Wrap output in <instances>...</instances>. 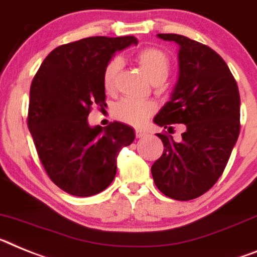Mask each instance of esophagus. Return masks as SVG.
Instances as JSON below:
<instances>
[{
    "label": "esophagus",
    "mask_w": 257,
    "mask_h": 257,
    "mask_svg": "<svg viewBox=\"0 0 257 257\" xmlns=\"http://www.w3.org/2000/svg\"><path fill=\"white\" fill-rule=\"evenodd\" d=\"M146 135H147L146 132L142 131V129H136V137L137 138H142V137H145Z\"/></svg>",
    "instance_id": "esophagus-1"
}]
</instances>
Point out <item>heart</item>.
Segmentation results:
<instances>
[{
	"instance_id": "1",
	"label": "heart",
	"mask_w": 257,
	"mask_h": 257,
	"mask_svg": "<svg viewBox=\"0 0 257 257\" xmlns=\"http://www.w3.org/2000/svg\"><path fill=\"white\" fill-rule=\"evenodd\" d=\"M137 63L142 68L147 79L151 82L164 81L171 70V58L166 51L158 48H146L141 50L136 57ZM121 66L119 58H112L106 64L103 70V86L107 91L113 90L115 88L116 76ZM155 111V106L151 102H140L133 99H121L113 107V115L116 119L121 120L128 124L140 125Z\"/></svg>"
}]
</instances>
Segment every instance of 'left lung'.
Here are the masks:
<instances>
[{
  "label": "left lung",
  "mask_w": 257,
  "mask_h": 257,
  "mask_svg": "<svg viewBox=\"0 0 257 257\" xmlns=\"http://www.w3.org/2000/svg\"><path fill=\"white\" fill-rule=\"evenodd\" d=\"M159 39L178 44L180 75L171 101L154 122L164 129L185 124L181 141L158 133L164 145L151 167L156 187L176 200L203 195L217 182L240 131L238 85L225 61L209 46L175 33Z\"/></svg>",
  "instance_id": "8db88e82"
}]
</instances>
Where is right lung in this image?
Returning <instances> with one entry per match:
<instances>
[{"label":"right lung","instance_id":"obj_1","mask_svg":"<svg viewBox=\"0 0 257 257\" xmlns=\"http://www.w3.org/2000/svg\"><path fill=\"white\" fill-rule=\"evenodd\" d=\"M133 36H94L55 48L42 62L30 91L27 124L49 178L75 196L110 186L116 158L135 141V131L113 121L88 124L93 104L106 106L103 70L116 51L137 45Z\"/></svg>","mask_w":257,"mask_h":257}]
</instances>
